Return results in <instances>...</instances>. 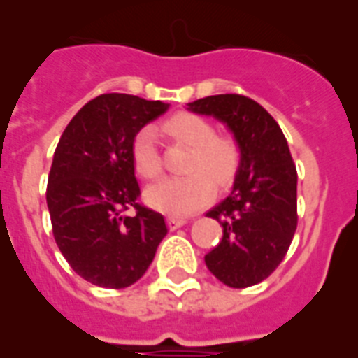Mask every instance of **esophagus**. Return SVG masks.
Here are the masks:
<instances>
[{
	"mask_svg": "<svg viewBox=\"0 0 358 358\" xmlns=\"http://www.w3.org/2000/svg\"><path fill=\"white\" fill-rule=\"evenodd\" d=\"M186 222H187L186 218H180V217L166 218V224H169V228H171V230H176V228H182V226L186 224Z\"/></svg>",
	"mask_w": 358,
	"mask_h": 358,
	"instance_id": "esophagus-1",
	"label": "esophagus"
}]
</instances>
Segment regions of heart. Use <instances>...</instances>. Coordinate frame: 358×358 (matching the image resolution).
<instances>
[{
  "instance_id": "b5f03b06",
  "label": "heart",
  "mask_w": 358,
  "mask_h": 358,
  "mask_svg": "<svg viewBox=\"0 0 358 358\" xmlns=\"http://www.w3.org/2000/svg\"><path fill=\"white\" fill-rule=\"evenodd\" d=\"M163 130L172 140L192 148L187 157L186 176L169 178L145 189V201L153 209L182 217L203 209L215 197V185L224 187L232 184L241 163L240 145L218 136L207 118L194 113H178L164 122ZM130 155L136 172L141 178L155 180L161 176L163 163L157 148L153 128H141L134 136Z\"/></svg>"
}]
</instances>
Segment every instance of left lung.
Returning <instances> with one entry per match:
<instances>
[{
  "label": "left lung",
  "instance_id": "1",
  "mask_svg": "<svg viewBox=\"0 0 358 358\" xmlns=\"http://www.w3.org/2000/svg\"><path fill=\"white\" fill-rule=\"evenodd\" d=\"M187 109L224 122L241 151L232 194L207 213L224 230L205 264L230 287L255 285L284 261L297 228V171L285 136L245 95H209Z\"/></svg>",
  "mask_w": 358,
  "mask_h": 358
}]
</instances>
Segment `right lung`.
Listing matches in <instances>:
<instances>
[{
	"mask_svg": "<svg viewBox=\"0 0 358 358\" xmlns=\"http://www.w3.org/2000/svg\"><path fill=\"white\" fill-rule=\"evenodd\" d=\"M166 109L138 95H97L59 140L45 192L51 228L66 263L90 284L122 289L138 282L169 232L161 213L138 203L130 155L138 130Z\"/></svg>",
	"mask_w": 358,
	"mask_h": 358,
	"instance_id": "obj_1",
	"label": "right lung"
}]
</instances>
